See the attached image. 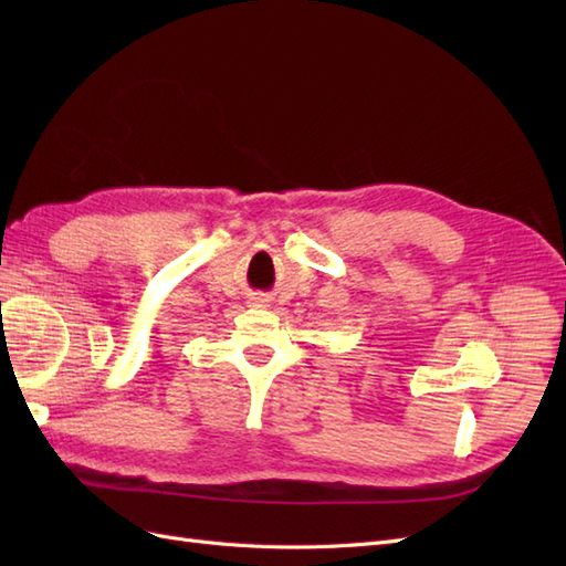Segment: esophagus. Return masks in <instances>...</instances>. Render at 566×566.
<instances>
[{
    "instance_id": "esophagus-1",
    "label": "esophagus",
    "mask_w": 566,
    "mask_h": 566,
    "mask_svg": "<svg viewBox=\"0 0 566 566\" xmlns=\"http://www.w3.org/2000/svg\"><path fill=\"white\" fill-rule=\"evenodd\" d=\"M264 302H266V300H252V306H266Z\"/></svg>"
}]
</instances>
